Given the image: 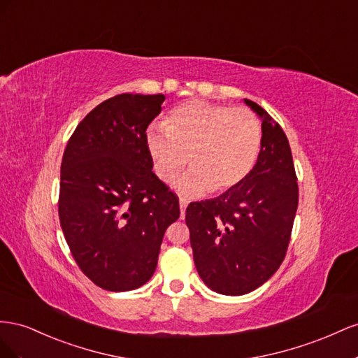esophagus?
Instances as JSON below:
<instances>
[{
	"label": "esophagus",
	"mask_w": 358,
	"mask_h": 358,
	"mask_svg": "<svg viewBox=\"0 0 358 358\" xmlns=\"http://www.w3.org/2000/svg\"><path fill=\"white\" fill-rule=\"evenodd\" d=\"M186 207H187V201L186 199H180V216H181V219L185 217V214H186Z\"/></svg>",
	"instance_id": "1"
}]
</instances>
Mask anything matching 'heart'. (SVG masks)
Segmentation results:
<instances>
[{
	"label": "heart",
	"instance_id": "obj_1",
	"mask_svg": "<svg viewBox=\"0 0 358 358\" xmlns=\"http://www.w3.org/2000/svg\"><path fill=\"white\" fill-rule=\"evenodd\" d=\"M262 144L259 118L248 108L192 100L169 112L165 127L150 126L145 147L157 177L176 181L181 195L223 193L238 186L257 163Z\"/></svg>",
	"mask_w": 358,
	"mask_h": 358
}]
</instances>
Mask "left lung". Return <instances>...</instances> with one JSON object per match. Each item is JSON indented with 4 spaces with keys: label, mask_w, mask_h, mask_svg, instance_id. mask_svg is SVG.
I'll return each instance as SVG.
<instances>
[{
    "label": "left lung",
    "mask_w": 358,
    "mask_h": 358,
    "mask_svg": "<svg viewBox=\"0 0 358 358\" xmlns=\"http://www.w3.org/2000/svg\"><path fill=\"white\" fill-rule=\"evenodd\" d=\"M244 103L262 120L257 163L238 186L186 210L198 274L223 295L252 292L278 271L299 206L287 135L267 110L249 99Z\"/></svg>",
    "instance_id": "1"
}]
</instances>
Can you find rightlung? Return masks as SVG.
I'll list each match as a JSON object with an SVG mask.
<instances>
[{"instance_id":"right-lung-1","label":"right lung","mask_w":358,"mask_h":358,"mask_svg":"<svg viewBox=\"0 0 358 358\" xmlns=\"http://www.w3.org/2000/svg\"><path fill=\"white\" fill-rule=\"evenodd\" d=\"M163 94H118L79 122L61 162L58 214L79 268L122 292L147 283L180 217L178 198L152 172L145 130Z\"/></svg>"}]
</instances>
